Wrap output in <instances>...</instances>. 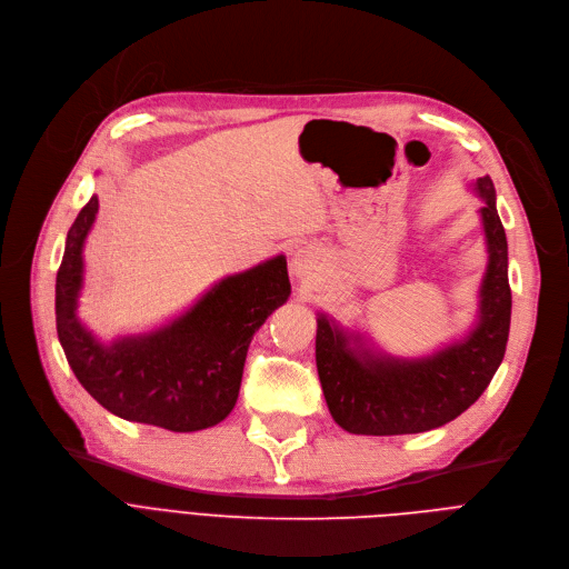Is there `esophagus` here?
I'll list each match as a JSON object with an SVG mask.
<instances>
[{
    "instance_id": "esophagus-1",
    "label": "esophagus",
    "mask_w": 569,
    "mask_h": 569,
    "mask_svg": "<svg viewBox=\"0 0 569 569\" xmlns=\"http://www.w3.org/2000/svg\"><path fill=\"white\" fill-rule=\"evenodd\" d=\"M316 264H318V258H316V253H313L311 249H307V247H305V249H297V251L292 253V258H290V272H292L295 277L305 279V277L313 274Z\"/></svg>"
}]
</instances>
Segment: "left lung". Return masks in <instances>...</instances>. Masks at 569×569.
I'll use <instances>...</instances> for the list:
<instances>
[{
  "label": "left lung",
  "mask_w": 569,
  "mask_h": 569,
  "mask_svg": "<svg viewBox=\"0 0 569 569\" xmlns=\"http://www.w3.org/2000/svg\"><path fill=\"white\" fill-rule=\"evenodd\" d=\"M475 191L489 262L480 286V311L468 337L442 350L403 360L367 346L360 332H346L318 313L316 367L335 422L348 433L401 436L438 429L468 410L489 387L510 337L512 290L507 281V237L496 209L491 177Z\"/></svg>",
  "instance_id": "obj_1"
}]
</instances>
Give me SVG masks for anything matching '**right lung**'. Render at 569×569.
Returning a JSON list of instances; mask_svg holds the SVG:
<instances>
[{"instance_id": "add662e5", "label": "right lung", "mask_w": 569, "mask_h": 569, "mask_svg": "<svg viewBox=\"0 0 569 569\" xmlns=\"http://www.w3.org/2000/svg\"><path fill=\"white\" fill-rule=\"evenodd\" d=\"M99 212L92 196L80 209L57 272V337L84 390L129 422L168 431L214 427L237 403L247 350L260 325L290 295L286 258L264 260L221 279L154 332L101 343L78 318L82 247Z\"/></svg>"}]
</instances>
